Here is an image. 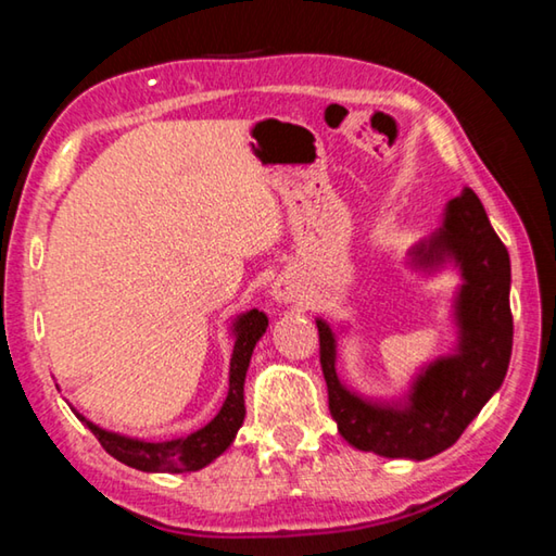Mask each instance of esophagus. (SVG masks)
Masks as SVG:
<instances>
[{
    "instance_id": "1",
    "label": "esophagus",
    "mask_w": 556,
    "mask_h": 556,
    "mask_svg": "<svg viewBox=\"0 0 556 556\" xmlns=\"http://www.w3.org/2000/svg\"><path fill=\"white\" fill-rule=\"evenodd\" d=\"M271 296H275L279 306H289V304H294V301L301 299V289H299L294 279L279 277L275 281V287H271Z\"/></svg>"
}]
</instances>
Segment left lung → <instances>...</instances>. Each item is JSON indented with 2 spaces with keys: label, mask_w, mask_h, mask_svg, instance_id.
<instances>
[{
  "label": "left lung",
  "mask_w": 556,
  "mask_h": 556,
  "mask_svg": "<svg viewBox=\"0 0 556 556\" xmlns=\"http://www.w3.org/2000/svg\"><path fill=\"white\" fill-rule=\"evenodd\" d=\"M407 267L439 275L454 267L460 285L451 299L456 341L412 375L400 397H368L338 372L336 328L316 318L328 409L348 444L384 458L425 460L456 444L485 402L501 390L513 353L510 255L491 228L478 195L464 188L451 199L439 228L407 250Z\"/></svg>",
  "instance_id": "left-lung-1"
}]
</instances>
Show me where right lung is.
<instances>
[{"instance_id": "add662e5", "label": "right lung", "mask_w": 556, "mask_h": 556, "mask_svg": "<svg viewBox=\"0 0 556 556\" xmlns=\"http://www.w3.org/2000/svg\"><path fill=\"white\" fill-rule=\"evenodd\" d=\"M269 326L265 312L250 308V312L238 314L230 324L232 336V355H230V388L220 412L208 421V425L191 431L186 437L166 439V441H147L139 437H127L119 431H110L98 427L96 421L71 407L75 417L86 425L92 434L98 437L102 448L112 458L129 468L144 470V473H188V470H201L215 458L230 448L238 437V429L244 419V375L250 368L252 351ZM59 388V384H55Z\"/></svg>"}]
</instances>
